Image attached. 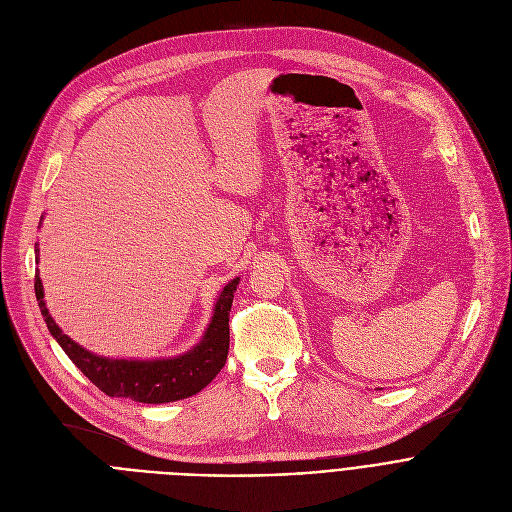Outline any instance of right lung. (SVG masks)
<instances>
[{
  "instance_id": "right-lung-1",
  "label": "right lung",
  "mask_w": 512,
  "mask_h": 512,
  "mask_svg": "<svg viewBox=\"0 0 512 512\" xmlns=\"http://www.w3.org/2000/svg\"><path fill=\"white\" fill-rule=\"evenodd\" d=\"M239 281V277L231 279L221 291L202 340L186 354L160 360L107 358L89 352L62 334L58 324L48 314L38 271L34 289L50 334L93 385H97L109 397H125L137 403H170L196 395L225 367L229 354V312Z\"/></svg>"
}]
</instances>
